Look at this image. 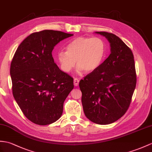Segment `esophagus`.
I'll use <instances>...</instances> for the list:
<instances>
[{"label":"esophagus","mask_w":152,"mask_h":152,"mask_svg":"<svg viewBox=\"0 0 152 152\" xmlns=\"http://www.w3.org/2000/svg\"><path fill=\"white\" fill-rule=\"evenodd\" d=\"M79 82H80L79 79H77V78L74 79V85H75V86H78Z\"/></svg>","instance_id":"obj_1"}]
</instances>
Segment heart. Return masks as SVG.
Wrapping results in <instances>:
<instances>
[{
  "label": "heart",
  "mask_w": 152,
  "mask_h": 152,
  "mask_svg": "<svg viewBox=\"0 0 152 152\" xmlns=\"http://www.w3.org/2000/svg\"><path fill=\"white\" fill-rule=\"evenodd\" d=\"M106 52V45L100 37H79L66 47V52L60 51L57 59L61 70L69 72L76 64L77 71L91 72L99 67Z\"/></svg>",
  "instance_id": "heart-1"
}]
</instances>
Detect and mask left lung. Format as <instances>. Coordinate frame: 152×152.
<instances>
[{"label":"left lung","mask_w":152,"mask_h":152,"mask_svg":"<svg viewBox=\"0 0 152 152\" xmlns=\"http://www.w3.org/2000/svg\"><path fill=\"white\" fill-rule=\"evenodd\" d=\"M95 34L110 43L111 54L99 67L81 80L85 115L91 122L105 125L125 114L131 103L137 77L132 51L118 36L105 31Z\"/></svg>","instance_id":"obj_1"}]
</instances>
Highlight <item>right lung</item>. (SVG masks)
Returning <instances> with one entry per match:
<instances>
[{"mask_svg": "<svg viewBox=\"0 0 152 152\" xmlns=\"http://www.w3.org/2000/svg\"><path fill=\"white\" fill-rule=\"evenodd\" d=\"M73 36L46 30L28 36L17 48L10 66L13 97L31 122L50 124L61 117L63 103L73 88V78L60 70L52 52Z\"/></svg>", "mask_w": 152, "mask_h": 152, "instance_id": "add662e5", "label": "right lung"}]
</instances>
